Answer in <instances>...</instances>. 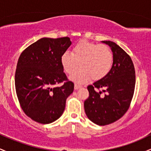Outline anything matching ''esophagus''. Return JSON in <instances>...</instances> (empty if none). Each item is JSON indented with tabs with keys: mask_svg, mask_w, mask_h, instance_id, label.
Returning <instances> with one entry per match:
<instances>
[{
	"mask_svg": "<svg viewBox=\"0 0 151 151\" xmlns=\"http://www.w3.org/2000/svg\"><path fill=\"white\" fill-rule=\"evenodd\" d=\"M81 86L79 85V84H74V89H75V90L79 89V88H81Z\"/></svg>",
	"mask_w": 151,
	"mask_h": 151,
	"instance_id": "1",
	"label": "esophagus"
}]
</instances>
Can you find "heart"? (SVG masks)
Masks as SVG:
<instances>
[{
    "instance_id": "b5f03b06",
    "label": "heart",
    "mask_w": 151,
    "mask_h": 151,
    "mask_svg": "<svg viewBox=\"0 0 151 151\" xmlns=\"http://www.w3.org/2000/svg\"><path fill=\"white\" fill-rule=\"evenodd\" d=\"M65 73L73 74L79 66L81 69L71 77L72 81L85 83L92 78L98 81L104 78L112 68L114 55L106 45H99L82 40L73 47L72 53L65 52L60 58Z\"/></svg>"
}]
</instances>
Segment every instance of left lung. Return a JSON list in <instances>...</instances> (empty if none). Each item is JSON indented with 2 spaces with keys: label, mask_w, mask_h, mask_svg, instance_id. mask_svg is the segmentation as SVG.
Instances as JSON below:
<instances>
[{
  "label": "left lung",
  "mask_w": 151,
  "mask_h": 151,
  "mask_svg": "<svg viewBox=\"0 0 151 151\" xmlns=\"http://www.w3.org/2000/svg\"><path fill=\"white\" fill-rule=\"evenodd\" d=\"M102 42L112 50L113 66L104 78L87 86L89 96L84 101V110L89 120L105 126L119 120L129 109L136 74L131 57L122 48L111 41Z\"/></svg>",
  "instance_id": "8db88e82"
}]
</instances>
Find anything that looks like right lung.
Returning <instances> with one entry per match:
<instances>
[{"mask_svg":"<svg viewBox=\"0 0 151 151\" xmlns=\"http://www.w3.org/2000/svg\"><path fill=\"white\" fill-rule=\"evenodd\" d=\"M70 37H43L22 51L15 74V86L20 106L31 119L42 124L62 116L66 99L74 91L60 58L71 45ZM63 83L61 87L56 85Z\"/></svg>","mask_w":151,"mask_h":151,"instance_id":"right-lung-1","label":"right lung"}]
</instances>
